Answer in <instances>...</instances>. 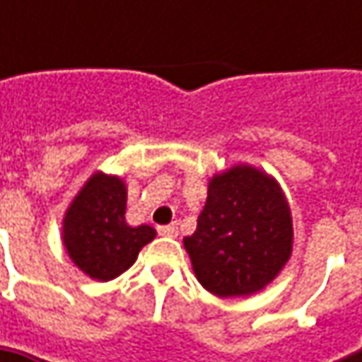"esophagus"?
<instances>
[{"mask_svg": "<svg viewBox=\"0 0 362 362\" xmlns=\"http://www.w3.org/2000/svg\"><path fill=\"white\" fill-rule=\"evenodd\" d=\"M159 233H163V235H171V238H175V235L179 233V228H177V223H169V226H160Z\"/></svg>", "mask_w": 362, "mask_h": 362, "instance_id": "34e87169", "label": "esophagus"}]
</instances>
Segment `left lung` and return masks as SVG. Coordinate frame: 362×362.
Here are the masks:
<instances>
[{"instance_id": "obj_1", "label": "left lung", "mask_w": 362, "mask_h": 362, "mask_svg": "<svg viewBox=\"0 0 362 362\" xmlns=\"http://www.w3.org/2000/svg\"><path fill=\"white\" fill-rule=\"evenodd\" d=\"M183 243L197 280L211 294L231 298L262 290L292 252V217L282 189L247 165L216 175L197 230Z\"/></svg>"}]
</instances>
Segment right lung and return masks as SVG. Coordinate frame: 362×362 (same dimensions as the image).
I'll return each instance as SVG.
<instances>
[{
    "mask_svg": "<svg viewBox=\"0 0 362 362\" xmlns=\"http://www.w3.org/2000/svg\"><path fill=\"white\" fill-rule=\"evenodd\" d=\"M127 189L119 177L92 175L64 217V245L72 262L94 280H112L134 264L155 238L148 226L124 221Z\"/></svg>",
    "mask_w": 362,
    "mask_h": 362,
    "instance_id": "add662e5",
    "label": "right lung"
}]
</instances>
